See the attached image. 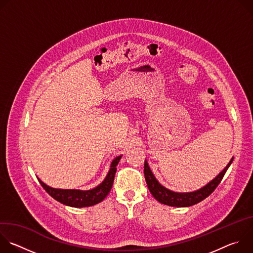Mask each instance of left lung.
Wrapping results in <instances>:
<instances>
[{"mask_svg": "<svg viewBox=\"0 0 253 253\" xmlns=\"http://www.w3.org/2000/svg\"><path fill=\"white\" fill-rule=\"evenodd\" d=\"M233 158L230 160V162L227 164V166L219 173L217 177H215L211 182H209L206 186L203 188L189 193H177L173 192L171 190H168L167 188L163 187L154 177L153 173L151 172L147 162H144V175H145V180L147 186L151 192V194L154 196V198L159 201L162 204H166L169 206H175V207H187L194 205L202 200H204L206 197H208L215 189L219 185L221 180L226 173L228 167L232 163Z\"/></svg>", "mask_w": 253, "mask_h": 253, "instance_id": "8db88e82", "label": "left lung"}]
</instances>
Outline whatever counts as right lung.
I'll use <instances>...</instances> for the list:
<instances>
[{"instance_id": "obj_1", "label": "right lung", "mask_w": 253, "mask_h": 253, "mask_svg": "<svg viewBox=\"0 0 253 253\" xmlns=\"http://www.w3.org/2000/svg\"><path fill=\"white\" fill-rule=\"evenodd\" d=\"M121 156L116 157L113 162L111 163V168L109 173L106 176L104 181L98 185L96 188L82 191V190H70V189H55L52 187L47 186L44 184L41 180H39L42 187L47 191L49 195H51L57 201L71 206V207H88L95 205L101 201L110 192L113 182L114 177L116 173V166L119 163Z\"/></svg>"}]
</instances>
